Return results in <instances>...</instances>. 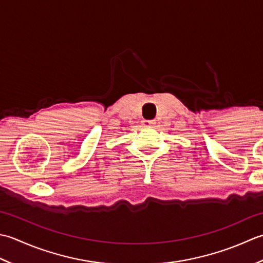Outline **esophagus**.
<instances>
[{"label":"esophagus","mask_w":263,"mask_h":263,"mask_svg":"<svg viewBox=\"0 0 263 263\" xmlns=\"http://www.w3.org/2000/svg\"><path fill=\"white\" fill-rule=\"evenodd\" d=\"M142 124L144 127H153L155 125L154 120H143Z\"/></svg>","instance_id":"34e87169"}]
</instances>
